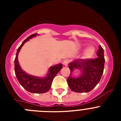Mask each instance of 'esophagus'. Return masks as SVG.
I'll return each instance as SVG.
<instances>
[{"mask_svg":"<svg viewBox=\"0 0 121 121\" xmlns=\"http://www.w3.org/2000/svg\"><path fill=\"white\" fill-rule=\"evenodd\" d=\"M69 62H70V60H69L65 59L64 60V62H63V64H64V65L67 66L68 65V64H69Z\"/></svg>","mask_w":121,"mask_h":121,"instance_id":"34e87169","label":"esophagus"}]
</instances>
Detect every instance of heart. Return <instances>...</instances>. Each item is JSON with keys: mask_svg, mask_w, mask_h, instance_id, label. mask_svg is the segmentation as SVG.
Segmentation results:
<instances>
[{"mask_svg": "<svg viewBox=\"0 0 121 121\" xmlns=\"http://www.w3.org/2000/svg\"><path fill=\"white\" fill-rule=\"evenodd\" d=\"M95 53V49L93 47L90 46L86 48L85 49V51H84V57L86 58H91L94 56Z\"/></svg>", "mask_w": 121, "mask_h": 121, "instance_id": "obj_1", "label": "heart"}]
</instances>
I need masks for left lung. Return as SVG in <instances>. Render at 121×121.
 <instances>
[{
	"instance_id": "obj_1",
	"label": "left lung",
	"mask_w": 121,
	"mask_h": 121,
	"mask_svg": "<svg viewBox=\"0 0 121 121\" xmlns=\"http://www.w3.org/2000/svg\"><path fill=\"white\" fill-rule=\"evenodd\" d=\"M95 59H79L69 64L70 74L67 83L72 91L76 93H87L92 90L99 82L104 68V49L99 45ZM74 69L81 71L80 77L74 78L71 76Z\"/></svg>"
}]
</instances>
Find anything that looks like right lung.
Returning a JSON list of instances; mask_svg holds the SVG:
<instances>
[{"mask_svg": "<svg viewBox=\"0 0 121 121\" xmlns=\"http://www.w3.org/2000/svg\"><path fill=\"white\" fill-rule=\"evenodd\" d=\"M36 35L37 34H33L29 36L18 48L14 60V71L19 82L26 91L33 93H44L47 92L50 89L53 79L58 73L59 71L62 69V65L58 64L50 67L49 68L47 75L45 78H39L29 75L22 70L18 62V54L23 45L26 41L29 40V39L35 37Z\"/></svg>", "mask_w": 121, "mask_h": 121, "instance_id": "right-lung-1", "label": "right lung"}]
</instances>
